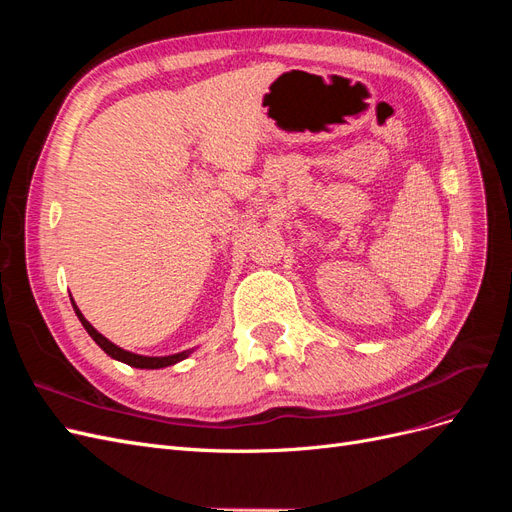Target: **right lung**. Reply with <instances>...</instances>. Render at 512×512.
<instances>
[{
	"label": "right lung",
	"mask_w": 512,
	"mask_h": 512,
	"mask_svg": "<svg viewBox=\"0 0 512 512\" xmlns=\"http://www.w3.org/2000/svg\"><path fill=\"white\" fill-rule=\"evenodd\" d=\"M70 301H72L74 312H76V316H79V320H81V324L85 327V331H87L91 337H94V342H96L108 356H113V359H117V361H121V363H128V365L138 367V369H160V367H168V365H175V363H179V361H183V359H188V356L192 354V350H185V352L170 354V356H143V354H134V352L123 350V348L115 346V344L111 342V339H106L102 333H98L94 327H91L89 320L81 314V309L76 307L74 299H70Z\"/></svg>",
	"instance_id": "1"
}]
</instances>
